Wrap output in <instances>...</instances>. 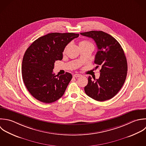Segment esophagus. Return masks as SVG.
<instances>
[{"label": "esophagus", "instance_id": "obj_1", "mask_svg": "<svg viewBox=\"0 0 146 146\" xmlns=\"http://www.w3.org/2000/svg\"><path fill=\"white\" fill-rule=\"evenodd\" d=\"M81 74H75L73 75V77H76V78H77V77H81Z\"/></svg>", "mask_w": 146, "mask_h": 146}]
</instances>
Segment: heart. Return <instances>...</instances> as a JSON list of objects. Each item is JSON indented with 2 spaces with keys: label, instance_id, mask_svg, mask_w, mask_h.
<instances>
[{
  "label": "heart",
  "instance_id": "1",
  "mask_svg": "<svg viewBox=\"0 0 146 146\" xmlns=\"http://www.w3.org/2000/svg\"><path fill=\"white\" fill-rule=\"evenodd\" d=\"M79 45H80V46H89V45L93 46V45L92 43H91L90 42H89V41H87V40H82V41H81L80 42V43H79ZM68 46H69V45H67L65 47V48H64V50H63V53H65V52L66 51V50H67Z\"/></svg>",
  "mask_w": 146,
  "mask_h": 146
}]
</instances>
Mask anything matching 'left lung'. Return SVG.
<instances>
[{"label": "left lung", "mask_w": 146, "mask_h": 146, "mask_svg": "<svg viewBox=\"0 0 146 146\" xmlns=\"http://www.w3.org/2000/svg\"><path fill=\"white\" fill-rule=\"evenodd\" d=\"M93 38L98 52L94 63L101 66L98 79L90 76L85 87V93L90 98L105 101L114 97L123 86L127 73V63L124 51L118 41L109 34L101 31L80 33Z\"/></svg>", "instance_id": "8db88e82"}]
</instances>
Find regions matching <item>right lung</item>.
I'll use <instances>...</instances> for the list:
<instances>
[{
  "label": "right lung",
  "instance_id": "right-lung-1",
  "mask_svg": "<svg viewBox=\"0 0 146 146\" xmlns=\"http://www.w3.org/2000/svg\"><path fill=\"white\" fill-rule=\"evenodd\" d=\"M74 33H50L36 40L26 50L22 61L23 82L36 100L46 104L60 99L72 80L66 72L60 76L53 73L54 62L62 59L65 47L78 37Z\"/></svg>",
  "mask_w": 146,
  "mask_h": 146
}]
</instances>
